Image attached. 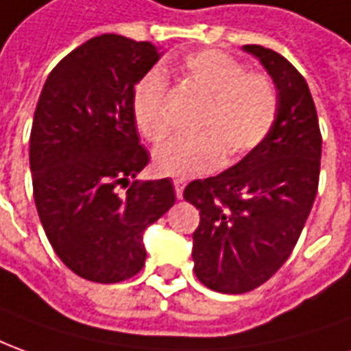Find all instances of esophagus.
Instances as JSON below:
<instances>
[{
  "instance_id": "obj_1",
  "label": "esophagus",
  "mask_w": 351,
  "mask_h": 351,
  "mask_svg": "<svg viewBox=\"0 0 351 351\" xmlns=\"http://www.w3.org/2000/svg\"><path fill=\"white\" fill-rule=\"evenodd\" d=\"M173 189H176V197L181 199V197H183V189H185V181H181V180L173 181Z\"/></svg>"
}]
</instances>
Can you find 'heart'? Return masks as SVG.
<instances>
[{
    "instance_id": "b5f03b06",
    "label": "heart",
    "mask_w": 351,
    "mask_h": 351,
    "mask_svg": "<svg viewBox=\"0 0 351 351\" xmlns=\"http://www.w3.org/2000/svg\"><path fill=\"white\" fill-rule=\"evenodd\" d=\"M183 78L204 95L197 130L200 134L162 147L154 168L162 176L187 180L216 170L219 162H235L269 135L279 112V95L273 82L258 72H246L235 57L221 51H199L183 62ZM137 130L152 145L171 134L166 112V80L160 72L141 78L132 99Z\"/></svg>"
}]
</instances>
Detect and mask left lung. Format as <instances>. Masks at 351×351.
Here are the masks:
<instances>
[{"instance_id":"obj_1","label":"left lung","mask_w":351,"mask_h":351,"mask_svg":"<svg viewBox=\"0 0 351 351\" xmlns=\"http://www.w3.org/2000/svg\"><path fill=\"white\" fill-rule=\"evenodd\" d=\"M243 49L273 78L277 120L243 160L183 191L200 212L193 233L195 275L223 294L258 289L289 260L317 195L321 168L317 110L304 76L273 49Z\"/></svg>"}]
</instances>
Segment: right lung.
<instances>
[{
	"instance_id": "1",
	"label": "right lung",
	"mask_w": 351,
	"mask_h": 351,
	"mask_svg": "<svg viewBox=\"0 0 351 351\" xmlns=\"http://www.w3.org/2000/svg\"><path fill=\"white\" fill-rule=\"evenodd\" d=\"M158 59L151 42L103 34L43 84L30 134L34 200L53 250L82 279L110 285L137 275L143 231L176 202L168 178L132 181L149 164L132 99Z\"/></svg>"
}]
</instances>
